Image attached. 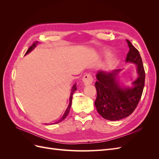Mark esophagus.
<instances>
[{
    "label": "esophagus",
    "mask_w": 159,
    "mask_h": 159,
    "mask_svg": "<svg viewBox=\"0 0 159 159\" xmlns=\"http://www.w3.org/2000/svg\"><path fill=\"white\" fill-rule=\"evenodd\" d=\"M82 80L85 85H89L93 82V78L90 74H86L84 75Z\"/></svg>",
    "instance_id": "1"
}]
</instances>
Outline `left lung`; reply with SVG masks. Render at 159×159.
<instances>
[{
  "mask_svg": "<svg viewBox=\"0 0 159 159\" xmlns=\"http://www.w3.org/2000/svg\"><path fill=\"white\" fill-rule=\"evenodd\" d=\"M129 48L126 62L137 65V78L133 87H121L117 77L122 70L107 72L99 71L96 74L95 86L97 98L95 105L101 116L110 121H118L129 116L135 109L141 99L145 85V72L139 51L131 42L126 40Z\"/></svg>",
  "mask_w": 159,
  "mask_h": 159,
  "instance_id": "left-lung-1",
  "label": "left lung"
}]
</instances>
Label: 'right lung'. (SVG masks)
Returning a JSON list of instances; mask_svg holds the SVG:
<instances>
[{
    "mask_svg": "<svg viewBox=\"0 0 159 159\" xmlns=\"http://www.w3.org/2000/svg\"><path fill=\"white\" fill-rule=\"evenodd\" d=\"M38 42H34L33 43V44L28 49V50H27V52H26V54H25V55L26 54H28V53H30L34 48L36 46V45L38 44ZM77 90V87H76V84H74V85H73V87H72V88H71V93H70V103H69V105H68V107H67V109H66V111H65V113H64V114L63 115V116H62V117L58 121H57L56 123H60V122H61V121H63V120L67 117V115H68V113H69V112H70V107H71V101H72V95H73V93H74V91H76Z\"/></svg>",
    "mask_w": 159,
    "mask_h": 159,
    "instance_id": "add662e5",
    "label": "right lung"
}]
</instances>
